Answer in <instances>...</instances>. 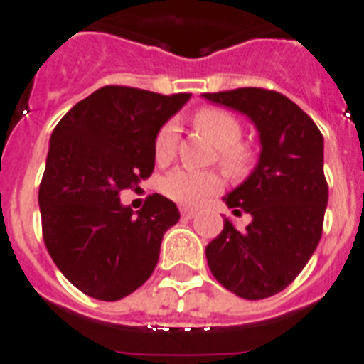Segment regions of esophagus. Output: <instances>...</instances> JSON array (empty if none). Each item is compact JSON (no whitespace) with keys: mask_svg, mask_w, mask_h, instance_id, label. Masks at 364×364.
Masks as SVG:
<instances>
[{"mask_svg":"<svg viewBox=\"0 0 364 364\" xmlns=\"http://www.w3.org/2000/svg\"><path fill=\"white\" fill-rule=\"evenodd\" d=\"M181 216H183V218H194V216H196V209H188V207H183Z\"/></svg>","mask_w":364,"mask_h":364,"instance_id":"esophagus-1","label":"esophagus"}]
</instances>
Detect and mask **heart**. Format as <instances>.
Masks as SVG:
<instances>
[{
	"instance_id": "heart-1",
	"label": "heart",
	"mask_w": 364,
	"mask_h": 364,
	"mask_svg": "<svg viewBox=\"0 0 364 364\" xmlns=\"http://www.w3.org/2000/svg\"><path fill=\"white\" fill-rule=\"evenodd\" d=\"M194 125L218 148V164L228 176L240 177L248 173L253 154L248 146L240 144L242 125L233 114L218 107H203L194 114ZM177 129L173 124H164L154 140L155 163L166 166L176 159ZM222 187V179L215 172L173 170L161 181V191L166 198L181 205H200Z\"/></svg>"
}]
</instances>
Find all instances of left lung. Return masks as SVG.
Wrapping results in <instances>:
<instances>
[{
  "label": "left lung",
  "mask_w": 364,
  "mask_h": 364,
  "mask_svg": "<svg viewBox=\"0 0 364 364\" xmlns=\"http://www.w3.org/2000/svg\"><path fill=\"white\" fill-rule=\"evenodd\" d=\"M255 124L261 155L252 176L224 198L252 222L237 229L228 218L205 248L218 283L244 300H264L291 285L322 237L328 205L323 136L311 116L276 90L246 87L203 94Z\"/></svg>",
  "instance_id": "1"
}]
</instances>
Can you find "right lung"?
I'll use <instances>...</instances> for the list:
<instances>
[{
  "instance_id": "1",
  "label": "right lung",
  "mask_w": 364,
  "mask_h": 364,
  "mask_svg": "<svg viewBox=\"0 0 364 364\" xmlns=\"http://www.w3.org/2000/svg\"><path fill=\"white\" fill-rule=\"evenodd\" d=\"M188 97L109 85L75 103L51 133L38 188L42 237L64 277L90 298L122 300L157 267L179 210L154 194L133 215L120 192L151 176L155 135Z\"/></svg>"
}]
</instances>
